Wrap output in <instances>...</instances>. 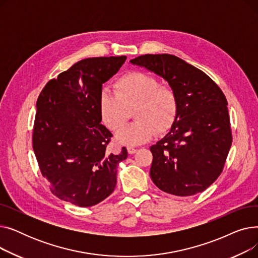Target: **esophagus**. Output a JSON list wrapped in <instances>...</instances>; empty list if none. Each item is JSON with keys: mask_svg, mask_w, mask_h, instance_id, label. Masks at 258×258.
<instances>
[{"mask_svg": "<svg viewBox=\"0 0 258 258\" xmlns=\"http://www.w3.org/2000/svg\"><path fill=\"white\" fill-rule=\"evenodd\" d=\"M137 152V150L135 147H133V146H127V153L130 154V155H133V154H135Z\"/></svg>", "mask_w": 258, "mask_h": 258, "instance_id": "34e87169", "label": "esophagus"}]
</instances>
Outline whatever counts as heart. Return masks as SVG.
Returning <instances> with one entry per match:
<instances>
[{
    "instance_id": "b5f03b06",
    "label": "heart",
    "mask_w": 258,
    "mask_h": 258,
    "mask_svg": "<svg viewBox=\"0 0 258 258\" xmlns=\"http://www.w3.org/2000/svg\"><path fill=\"white\" fill-rule=\"evenodd\" d=\"M115 93H101L99 113L103 124L117 133L134 111L136 122L117 136L121 144L135 146L150 141L156 132H165L175 118L178 99L174 90L160 85L159 79L150 73L134 71L123 75L116 81Z\"/></svg>"
}]
</instances>
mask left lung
I'll use <instances>...</instances> for the list:
<instances>
[{
	"label": "left lung",
	"mask_w": 258,
	"mask_h": 258,
	"mask_svg": "<svg viewBox=\"0 0 258 258\" xmlns=\"http://www.w3.org/2000/svg\"><path fill=\"white\" fill-rule=\"evenodd\" d=\"M168 81L178 99L166 136L151 146V178L178 197L203 192L224 169L232 133L223 91L198 68L170 54H145L131 60Z\"/></svg>",
	"instance_id": "obj_1"
}]
</instances>
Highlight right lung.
Here are the masks:
<instances>
[{"label":"right lung","instance_id":"add662e5","mask_svg":"<svg viewBox=\"0 0 258 258\" xmlns=\"http://www.w3.org/2000/svg\"><path fill=\"white\" fill-rule=\"evenodd\" d=\"M126 56L91 57L50 79L36 101L33 151L51 192L79 207H90L115 189L117 165L127 157L107 151L112 133L101 124L102 85Z\"/></svg>","mask_w":258,"mask_h":258}]
</instances>
